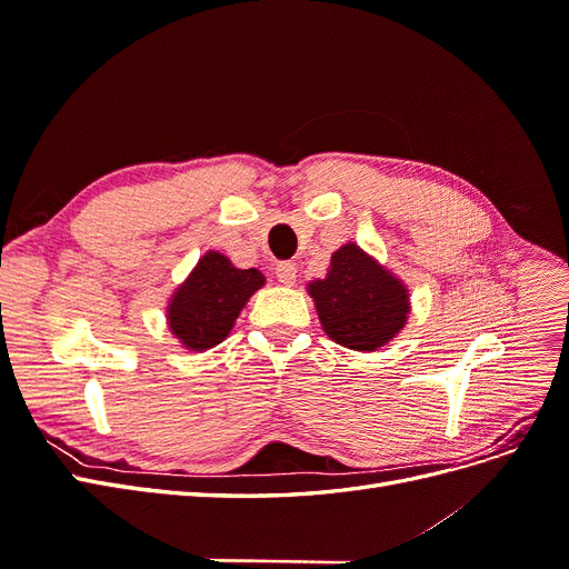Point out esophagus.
Wrapping results in <instances>:
<instances>
[{"mask_svg":"<svg viewBox=\"0 0 569 569\" xmlns=\"http://www.w3.org/2000/svg\"><path fill=\"white\" fill-rule=\"evenodd\" d=\"M274 278H278L284 287H291L297 282V266L295 263H278V268H274Z\"/></svg>","mask_w":569,"mask_h":569,"instance_id":"obj_1","label":"esophagus"}]
</instances>
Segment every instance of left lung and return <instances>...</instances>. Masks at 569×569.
<instances>
[{
    "mask_svg": "<svg viewBox=\"0 0 569 569\" xmlns=\"http://www.w3.org/2000/svg\"><path fill=\"white\" fill-rule=\"evenodd\" d=\"M325 335L339 347L377 351L399 337L410 316V295L399 274L356 242L339 247L322 280L306 284Z\"/></svg>",
    "mask_w": 569,
    "mask_h": 569,
    "instance_id": "left-lung-1",
    "label": "left lung"
}]
</instances>
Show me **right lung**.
<instances>
[{"label": "right lung", "instance_id": "obj_1", "mask_svg": "<svg viewBox=\"0 0 569 569\" xmlns=\"http://www.w3.org/2000/svg\"><path fill=\"white\" fill-rule=\"evenodd\" d=\"M266 284L256 268H237L226 253L206 251L166 306V322L182 349L209 351L226 339L247 301Z\"/></svg>", "mask_w": 569, "mask_h": 569}]
</instances>
